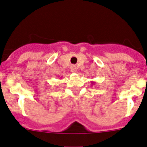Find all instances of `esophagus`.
I'll list each match as a JSON object with an SVG mask.
<instances>
[{"label": "esophagus", "mask_w": 147, "mask_h": 147, "mask_svg": "<svg viewBox=\"0 0 147 147\" xmlns=\"http://www.w3.org/2000/svg\"><path fill=\"white\" fill-rule=\"evenodd\" d=\"M70 69H71V72H76L77 67H75V66H72V67H71V68H70Z\"/></svg>", "instance_id": "1"}]
</instances>
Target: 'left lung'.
I'll use <instances>...</instances> for the list:
<instances>
[{"mask_svg": "<svg viewBox=\"0 0 147 147\" xmlns=\"http://www.w3.org/2000/svg\"><path fill=\"white\" fill-rule=\"evenodd\" d=\"M92 84H94V82H92Z\"/></svg>", "mask_w": 147, "mask_h": 147, "instance_id": "left-lung-1", "label": "left lung"}]
</instances>
